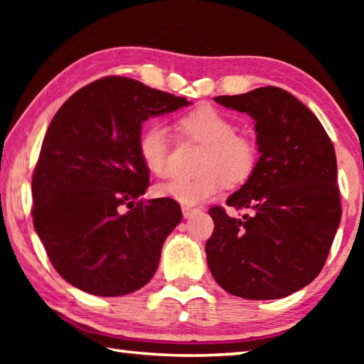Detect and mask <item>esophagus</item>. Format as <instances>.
Segmentation results:
<instances>
[{
	"instance_id": "1",
	"label": "esophagus",
	"mask_w": 364,
	"mask_h": 364,
	"mask_svg": "<svg viewBox=\"0 0 364 364\" xmlns=\"http://www.w3.org/2000/svg\"><path fill=\"white\" fill-rule=\"evenodd\" d=\"M181 212H183V217H184V218H191V217H193V215H196L197 212H199V208L183 207V208H181Z\"/></svg>"
}]
</instances>
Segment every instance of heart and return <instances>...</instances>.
Instances as JSON below:
<instances>
[{
    "instance_id": "obj_1",
    "label": "heart",
    "mask_w": 364,
    "mask_h": 364,
    "mask_svg": "<svg viewBox=\"0 0 364 364\" xmlns=\"http://www.w3.org/2000/svg\"><path fill=\"white\" fill-rule=\"evenodd\" d=\"M180 128L200 143L205 149L200 154L196 176H175L160 183L154 193L164 199L193 207L217 196L230 184H241L254 173L258 159V146L254 138L236 133L230 117L210 106H202L181 117ZM170 134L168 128L159 122H149L138 138V154L144 167L152 175L167 173Z\"/></svg>"
}]
</instances>
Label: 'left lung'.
Masks as SVG:
<instances>
[{
  "label": "left lung",
  "mask_w": 364,
  "mask_h": 364,
  "mask_svg": "<svg viewBox=\"0 0 364 364\" xmlns=\"http://www.w3.org/2000/svg\"><path fill=\"white\" fill-rule=\"evenodd\" d=\"M215 102L254 119L260 159L226 199L249 213L234 218L221 207L208 210L215 221L205 244L208 268L236 297H287L319 274L341 223L334 146L316 115L276 86Z\"/></svg>",
  "instance_id": "8db88e82"
}]
</instances>
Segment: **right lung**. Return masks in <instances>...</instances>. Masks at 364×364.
<instances>
[{"instance_id": "1", "label": "right lung", "mask_w": 364, "mask_h": 364, "mask_svg": "<svg viewBox=\"0 0 364 364\" xmlns=\"http://www.w3.org/2000/svg\"><path fill=\"white\" fill-rule=\"evenodd\" d=\"M184 97L125 77L72 95L49 123L32 180L33 226L58 273L100 297L132 294L151 281L178 202H136L149 186L138 138L149 117L189 106ZM131 208L127 214L121 208Z\"/></svg>"}]
</instances>
